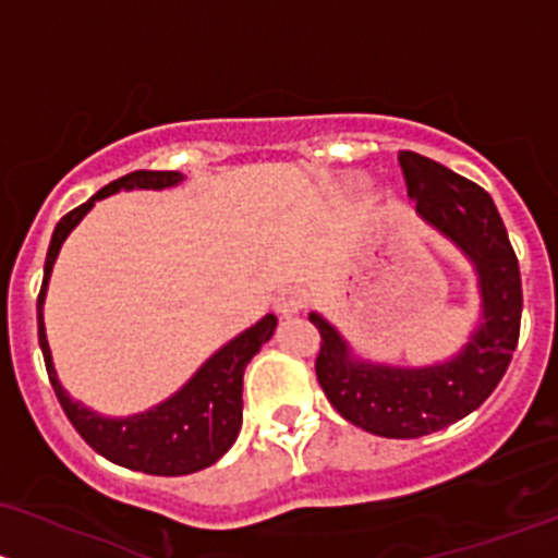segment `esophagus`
I'll return each instance as SVG.
<instances>
[{
  "label": "esophagus",
  "mask_w": 558,
  "mask_h": 558,
  "mask_svg": "<svg viewBox=\"0 0 558 558\" xmlns=\"http://www.w3.org/2000/svg\"><path fill=\"white\" fill-rule=\"evenodd\" d=\"M306 306V292L301 287H284V290L277 295V312L290 317V314H298Z\"/></svg>",
  "instance_id": "1"
}]
</instances>
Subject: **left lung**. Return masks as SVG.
<instances>
[{"mask_svg": "<svg viewBox=\"0 0 558 558\" xmlns=\"http://www.w3.org/2000/svg\"><path fill=\"white\" fill-rule=\"evenodd\" d=\"M398 160L418 215L475 263L484 322L451 363L389 367L357 363L319 314L308 319L322 338L314 371L332 408L371 435L422 438L473 413L502 381L519 343L524 295L519 257L492 195L418 153L403 150Z\"/></svg>", "mask_w": 558, "mask_h": 558, "instance_id": "1", "label": "left lung"}]
</instances>
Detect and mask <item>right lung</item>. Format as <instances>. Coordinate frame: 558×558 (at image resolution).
<instances>
[{
    "label": "right lung",
    "mask_w": 558,
    "mask_h": 558,
    "mask_svg": "<svg viewBox=\"0 0 558 558\" xmlns=\"http://www.w3.org/2000/svg\"><path fill=\"white\" fill-rule=\"evenodd\" d=\"M182 180L180 171H131L120 180L109 182L90 201L80 204L64 215L56 226L53 239H50L48 257H45V279L43 290L37 298V327H39V347H43L45 367H48L50 387L64 408L66 418L77 429L80 438L96 453L120 464V468L140 470L147 475H191L198 470L209 468L222 457L236 440L241 429V389H244V367L260 352L263 343L274 336L277 317L268 314L266 319L257 322L239 338H233L228 347H222L209 363L174 395L171 400L160 403L153 411L140 413L131 418H101L88 408L69 400L59 376L50 360L48 338H45L43 325V303L45 287H48L50 271H53L56 255L74 226L85 217V211L94 206V201L105 198L118 191H134V187H160L177 185Z\"/></svg>",
    "instance_id": "right-lung-1"
}]
</instances>
